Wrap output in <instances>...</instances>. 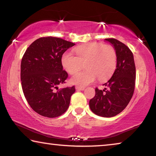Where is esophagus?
Instances as JSON below:
<instances>
[{
	"label": "esophagus",
	"instance_id": "esophagus-1",
	"mask_svg": "<svg viewBox=\"0 0 156 156\" xmlns=\"http://www.w3.org/2000/svg\"><path fill=\"white\" fill-rule=\"evenodd\" d=\"M76 89L78 91H80V90H84V87H81V86H76Z\"/></svg>",
	"mask_w": 156,
	"mask_h": 156
}]
</instances>
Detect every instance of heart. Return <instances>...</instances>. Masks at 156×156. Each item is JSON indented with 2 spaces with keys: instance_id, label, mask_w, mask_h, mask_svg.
<instances>
[{
  "instance_id": "obj_1",
  "label": "heart",
  "mask_w": 156,
  "mask_h": 156,
  "mask_svg": "<svg viewBox=\"0 0 156 156\" xmlns=\"http://www.w3.org/2000/svg\"><path fill=\"white\" fill-rule=\"evenodd\" d=\"M73 55L66 51L61 57V62L68 73H74L85 65L86 70L76 73L72 83L82 86L87 85L95 81L109 78L114 72L117 65V55L115 49L109 44L91 43L78 46L74 49Z\"/></svg>"
}]
</instances>
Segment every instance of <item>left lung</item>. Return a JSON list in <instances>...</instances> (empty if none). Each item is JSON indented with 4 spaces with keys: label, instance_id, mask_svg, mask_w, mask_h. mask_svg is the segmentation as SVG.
Masks as SVG:
<instances>
[{
    "label": "left lung",
    "instance_id": "8db88e82",
    "mask_svg": "<svg viewBox=\"0 0 156 156\" xmlns=\"http://www.w3.org/2000/svg\"><path fill=\"white\" fill-rule=\"evenodd\" d=\"M105 41L114 47L117 65L112 77L103 84L106 88L95 89L96 95L89 100V107L95 114L110 118L122 112L130 102L135 89L136 72L130 49L115 38H106Z\"/></svg>",
    "mask_w": 156,
    "mask_h": 156
}]
</instances>
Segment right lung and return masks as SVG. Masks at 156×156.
Listing matches in <instances>:
<instances>
[{
    "label": "right lung",
    "instance_id": "right-lung-1",
    "mask_svg": "<svg viewBox=\"0 0 156 156\" xmlns=\"http://www.w3.org/2000/svg\"><path fill=\"white\" fill-rule=\"evenodd\" d=\"M74 43L56 37H42L31 43L23 55L20 79L23 94L34 112L47 118H56L67 110L75 87L58 89L65 83L62 54Z\"/></svg>",
    "mask_w": 156,
    "mask_h": 156
}]
</instances>
